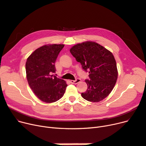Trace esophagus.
Segmentation results:
<instances>
[{
	"label": "esophagus",
	"instance_id": "obj_1",
	"mask_svg": "<svg viewBox=\"0 0 146 146\" xmlns=\"http://www.w3.org/2000/svg\"><path fill=\"white\" fill-rule=\"evenodd\" d=\"M80 81H81V80H80V79H76L75 80H70V82H71V83H72V84H78L79 82H80Z\"/></svg>",
	"mask_w": 146,
	"mask_h": 146
}]
</instances>
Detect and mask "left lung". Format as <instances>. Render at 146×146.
<instances>
[{
	"label": "left lung",
	"mask_w": 146,
	"mask_h": 146,
	"mask_svg": "<svg viewBox=\"0 0 146 146\" xmlns=\"http://www.w3.org/2000/svg\"><path fill=\"white\" fill-rule=\"evenodd\" d=\"M84 70L89 71L90 80H86L88 89L81 96L91 102H99L110 94L116 83L118 72L113 54L100 44L86 41L70 49Z\"/></svg>",
	"instance_id": "left-lung-1"
}]
</instances>
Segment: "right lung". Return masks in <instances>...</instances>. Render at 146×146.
I'll return each mask as SVG.
<instances>
[{"mask_svg": "<svg viewBox=\"0 0 146 146\" xmlns=\"http://www.w3.org/2000/svg\"><path fill=\"white\" fill-rule=\"evenodd\" d=\"M64 46L63 44L45 45L36 49L27 59L28 84L36 97L43 102H55L65 93L66 82L53 74L56 71L55 61Z\"/></svg>", "mask_w": 146, "mask_h": 146, "instance_id": "add662e5", "label": "right lung"}]
</instances>
